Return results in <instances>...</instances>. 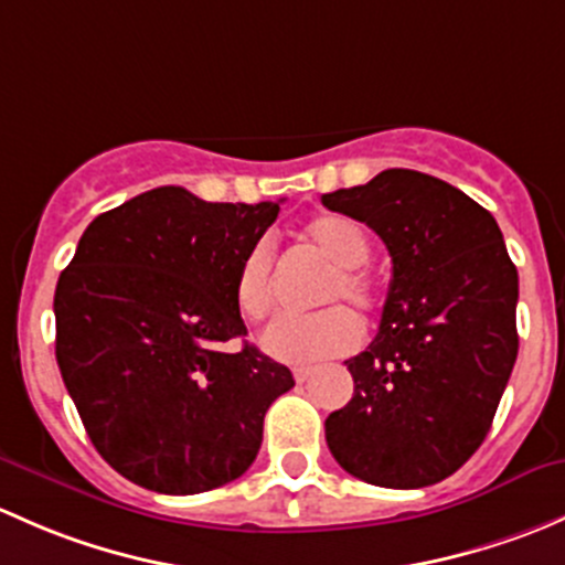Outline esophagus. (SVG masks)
<instances>
[{"mask_svg":"<svg viewBox=\"0 0 565 565\" xmlns=\"http://www.w3.org/2000/svg\"><path fill=\"white\" fill-rule=\"evenodd\" d=\"M294 377H296V381H299V383L310 381V377H312V367H296V370H294Z\"/></svg>","mask_w":565,"mask_h":565,"instance_id":"esophagus-1","label":"esophagus"}]
</instances>
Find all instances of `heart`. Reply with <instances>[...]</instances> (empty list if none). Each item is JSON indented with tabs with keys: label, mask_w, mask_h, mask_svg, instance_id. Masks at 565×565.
Here are the masks:
<instances>
[{
	"label": "heart",
	"mask_w": 565,
	"mask_h": 565,
	"mask_svg": "<svg viewBox=\"0 0 565 565\" xmlns=\"http://www.w3.org/2000/svg\"><path fill=\"white\" fill-rule=\"evenodd\" d=\"M305 239L334 271L321 290V305L351 301L359 312H372L381 305V294L364 271L372 247L362 225L342 214H323L305 228ZM275 249L269 242H258L244 255L234 282V299L244 318L260 321L275 305ZM362 345V323L345 305L326 307L312 316H282L266 326L260 348L271 359L288 364H312L321 359L345 356Z\"/></svg>",
	"instance_id": "heart-1"
}]
</instances>
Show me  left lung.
Listing matches in <instances>:
<instances>
[{
  "instance_id": "1",
  "label": "left lung",
  "mask_w": 565,
  "mask_h": 565,
  "mask_svg": "<svg viewBox=\"0 0 565 565\" xmlns=\"http://www.w3.org/2000/svg\"><path fill=\"white\" fill-rule=\"evenodd\" d=\"M321 201L392 255L381 329L345 362L353 399L329 413L326 444L367 484H438L487 438L514 370L516 266L495 217L429 173L388 168Z\"/></svg>"
}]
</instances>
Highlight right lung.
<instances>
[{"mask_svg":"<svg viewBox=\"0 0 565 565\" xmlns=\"http://www.w3.org/2000/svg\"><path fill=\"white\" fill-rule=\"evenodd\" d=\"M280 203H209L157 188L89 223L54 294L56 364L86 435L116 473L166 495L239 479L264 416L294 388L255 345L236 271Z\"/></svg>","mask_w":565,"mask_h":565,"instance_id":"right-lung-1","label":"right lung"}]
</instances>
